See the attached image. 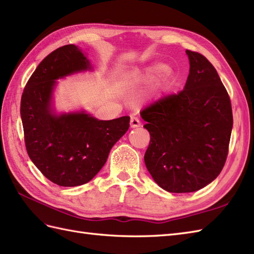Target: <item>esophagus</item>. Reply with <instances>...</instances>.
I'll use <instances>...</instances> for the list:
<instances>
[{
	"label": "esophagus",
	"instance_id": "obj_1",
	"mask_svg": "<svg viewBox=\"0 0 254 254\" xmlns=\"http://www.w3.org/2000/svg\"><path fill=\"white\" fill-rule=\"evenodd\" d=\"M141 126V122L140 120L138 119V117H131L130 120V127L131 128H137V127H140Z\"/></svg>",
	"mask_w": 254,
	"mask_h": 254
}]
</instances>
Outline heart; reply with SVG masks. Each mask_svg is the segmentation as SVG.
Wrapping results in <instances>:
<instances>
[{
    "mask_svg": "<svg viewBox=\"0 0 254 254\" xmlns=\"http://www.w3.org/2000/svg\"><path fill=\"white\" fill-rule=\"evenodd\" d=\"M167 71V65L164 64H155L151 66L146 67V69L142 72L139 75V79L141 82H148V80H152L156 78L160 74Z\"/></svg>",
    "mask_w": 254,
    "mask_h": 254,
    "instance_id": "obj_1",
    "label": "heart"
}]
</instances>
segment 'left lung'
<instances>
[{"label": "left lung", "instance_id": "obj_1", "mask_svg": "<svg viewBox=\"0 0 254 254\" xmlns=\"http://www.w3.org/2000/svg\"><path fill=\"white\" fill-rule=\"evenodd\" d=\"M190 74L184 89L141 111L151 140L145 166L160 188L190 193L223 169L233 128L231 99L211 63L187 51Z\"/></svg>", "mask_w": 254, "mask_h": 254}]
</instances>
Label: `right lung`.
Instances as JSON below:
<instances>
[{
    "instance_id": "add662e5",
    "label": "right lung",
    "mask_w": 254,
    "mask_h": 254,
    "mask_svg": "<svg viewBox=\"0 0 254 254\" xmlns=\"http://www.w3.org/2000/svg\"><path fill=\"white\" fill-rule=\"evenodd\" d=\"M90 67L89 60L75 45L59 47L42 60L21 96L20 115L28 155L49 181L60 187L89 182L129 128V116L99 121L85 112H54L56 79Z\"/></svg>"
}]
</instances>
